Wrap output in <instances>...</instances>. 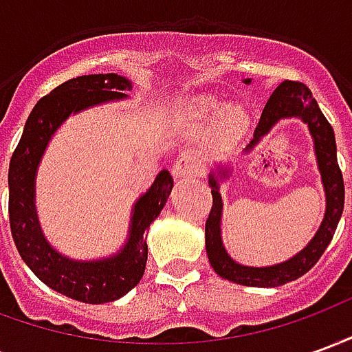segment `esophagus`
I'll list each match as a JSON object with an SVG mask.
<instances>
[{
	"instance_id": "1",
	"label": "esophagus",
	"mask_w": 352,
	"mask_h": 352,
	"mask_svg": "<svg viewBox=\"0 0 352 352\" xmlns=\"http://www.w3.org/2000/svg\"><path fill=\"white\" fill-rule=\"evenodd\" d=\"M198 160L192 156V154H181L173 164V175L177 179H183V177H192L198 175Z\"/></svg>"
}]
</instances>
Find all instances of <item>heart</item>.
Returning <instances> with one entry per match:
<instances>
[{"label": "heart", "instance_id": "1", "mask_svg": "<svg viewBox=\"0 0 352 352\" xmlns=\"http://www.w3.org/2000/svg\"><path fill=\"white\" fill-rule=\"evenodd\" d=\"M186 120L192 128L209 130L214 126V139L222 146L236 145L251 128V115L241 105L226 107L211 96H198L186 103Z\"/></svg>", "mask_w": 352, "mask_h": 352}]
</instances>
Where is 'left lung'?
I'll return each instance as SVG.
<instances>
[{"label": "left lung", "mask_w": 352, "mask_h": 352, "mask_svg": "<svg viewBox=\"0 0 352 352\" xmlns=\"http://www.w3.org/2000/svg\"><path fill=\"white\" fill-rule=\"evenodd\" d=\"M245 85H251V79H245ZM285 118H300L313 139V151L317 158V168L320 173V183L324 188L326 211L324 219L318 226L317 234L313 236L309 243L302 251L296 252L292 258L279 262L273 265H254L239 264L232 258L222 243V196L221 184L230 181L234 168L228 164H213L209 169V186L213 194V207L206 222V251L207 258L213 265L217 275L222 279H228L243 287L258 288H275L296 280L307 273L317 264L322 256L326 247L332 241L338 222L343 213V201H345V186H343V175L338 166V148H336V138L330 122L326 120L322 111L318 109V103L313 98L311 90L303 82L294 80H283L275 92L270 96L265 103L260 122L254 130V138L245 148V154L251 153L254 146L272 131V128Z\"/></svg>", "instance_id": "8db88e82"}]
</instances>
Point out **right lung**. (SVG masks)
<instances>
[{"instance_id":"add662e5","label":"right lung","mask_w":352,"mask_h":352,"mask_svg":"<svg viewBox=\"0 0 352 352\" xmlns=\"http://www.w3.org/2000/svg\"><path fill=\"white\" fill-rule=\"evenodd\" d=\"M128 90L131 80L116 73L65 80L37 101L9 164V221L20 256L47 287L77 302H115L141 280L148 254L145 234L168 201L173 177L162 169L131 207L122 249L98 260L69 258L49 243L35 209V177L50 139L69 116L101 103L126 100Z\"/></svg>"}]
</instances>
